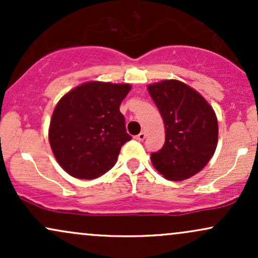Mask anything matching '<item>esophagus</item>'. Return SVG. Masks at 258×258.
Returning <instances> with one entry per match:
<instances>
[{
  "label": "esophagus",
  "mask_w": 258,
  "mask_h": 258,
  "mask_svg": "<svg viewBox=\"0 0 258 258\" xmlns=\"http://www.w3.org/2000/svg\"><path fill=\"white\" fill-rule=\"evenodd\" d=\"M146 137H147V135H146V132H141L139 133V135H137L136 136V139H137V141H139V142H142V141H144V139H146Z\"/></svg>",
  "instance_id": "esophagus-1"
}]
</instances>
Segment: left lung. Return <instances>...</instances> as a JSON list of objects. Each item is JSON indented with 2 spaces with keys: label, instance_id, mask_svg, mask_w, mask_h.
<instances>
[{
  "label": "left lung",
  "instance_id": "8db88e82",
  "mask_svg": "<svg viewBox=\"0 0 258 258\" xmlns=\"http://www.w3.org/2000/svg\"><path fill=\"white\" fill-rule=\"evenodd\" d=\"M165 123V144L152 153L154 167L165 178L183 180L197 174L215 154L218 123L203 97L177 80L148 87Z\"/></svg>",
  "mask_w": 258,
  "mask_h": 258
}]
</instances>
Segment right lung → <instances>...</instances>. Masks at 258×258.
Listing matches in <instances>:
<instances>
[{"label": "right lung", "instance_id": "obj_1", "mask_svg": "<svg viewBox=\"0 0 258 258\" xmlns=\"http://www.w3.org/2000/svg\"><path fill=\"white\" fill-rule=\"evenodd\" d=\"M130 85L87 82L59 100L48 138L55 159L70 176L94 179L116 164L132 137L126 132L120 104Z\"/></svg>", "mask_w": 258, "mask_h": 258}]
</instances>
